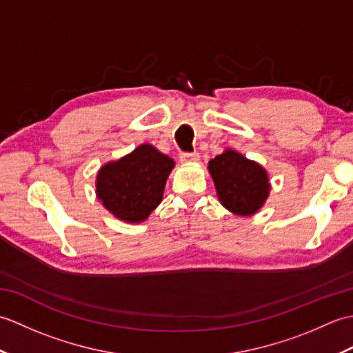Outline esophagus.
<instances>
[{"mask_svg":"<svg viewBox=\"0 0 353 353\" xmlns=\"http://www.w3.org/2000/svg\"><path fill=\"white\" fill-rule=\"evenodd\" d=\"M200 156L199 153H181V161L183 163H194V162H199Z\"/></svg>","mask_w":353,"mask_h":353,"instance_id":"34e87169","label":"esophagus"}]
</instances>
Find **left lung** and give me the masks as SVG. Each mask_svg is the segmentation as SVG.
<instances>
[{
  "instance_id": "obj_1",
  "label": "left lung",
  "mask_w": 353,
  "mask_h": 353,
  "mask_svg": "<svg viewBox=\"0 0 353 353\" xmlns=\"http://www.w3.org/2000/svg\"><path fill=\"white\" fill-rule=\"evenodd\" d=\"M208 171L220 203L232 214L250 216L265 205L272 186L261 163L226 148L208 162Z\"/></svg>"
}]
</instances>
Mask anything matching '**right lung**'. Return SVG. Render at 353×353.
<instances>
[{
	"label": "right lung",
	"instance_id": "add662e5",
	"mask_svg": "<svg viewBox=\"0 0 353 353\" xmlns=\"http://www.w3.org/2000/svg\"><path fill=\"white\" fill-rule=\"evenodd\" d=\"M174 161L152 144H141L104 163L97 172L95 194L101 205L124 223H142L159 206Z\"/></svg>",
	"mask_w": 353,
	"mask_h": 353
}]
</instances>
